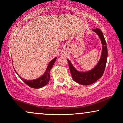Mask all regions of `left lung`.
<instances>
[{
  "mask_svg": "<svg viewBox=\"0 0 123 123\" xmlns=\"http://www.w3.org/2000/svg\"><path fill=\"white\" fill-rule=\"evenodd\" d=\"M92 31L98 35L102 45L101 56L97 65L89 71L80 72L76 70L75 68L72 64L71 62L68 60L72 77L76 83L81 85H90L95 83L99 79L101 78L105 71L106 64L107 58H108V48L106 46L105 37L102 32L99 29H92Z\"/></svg>",
  "mask_w": 123,
  "mask_h": 123,
  "instance_id": "8db88e82",
  "label": "left lung"
}]
</instances>
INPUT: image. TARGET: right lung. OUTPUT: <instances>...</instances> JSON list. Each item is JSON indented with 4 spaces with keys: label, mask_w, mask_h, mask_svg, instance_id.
I'll return each instance as SVG.
<instances>
[{
    "label": "right lung",
    "mask_w": 123,
    "mask_h": 123,
    "mask_svg": "<svg viewBox=\"0 0 123 123\" xmlns=\"http://www.w3.org/2000/svg\"><path fill=\"white\" fill-rule=\"evenodd\" d=\"M57 57H55L53 60L51 61L50 63H49V65H48L47 69H46V71H45V72L44 73V74L42 76H40V77L36 79L31 80L24 79L22 78V77H21V76L18 74L15 70V73L17 74V75L19 76V78H20L25 83V84H27L28 86H29V87H31V88H36V89L42 88V87H43L44 86H46V84L49 83V80H50V72L51 69L53 66L54 65V64L56 60H57Z\"/></svg>",
    "instance_id": "add662e5"
}]
</instances>
